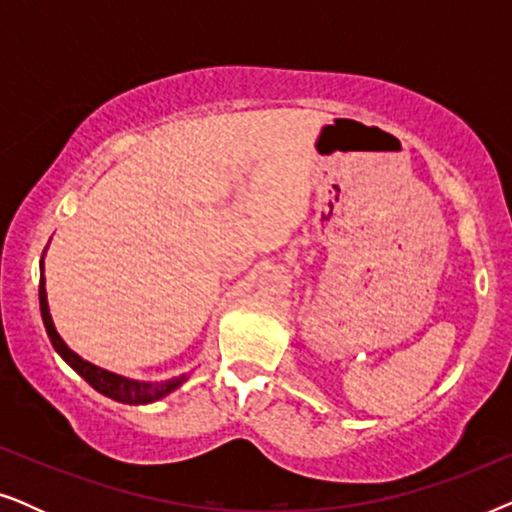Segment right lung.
<instances>
[{"instance_id": "add662e5", "label": "right lung", "mask_w": 512, "mask_h": 512, "mask_svg": "<svg viewBox=\"0 0 512 512\" xmlns=\"http://www.w3.org/2000/svg\"><path fill=\"white\" fill-rule=\"evenodd\" d=\"M46 254V251H44ZM39 307H41V319H44L48 340L55 352H58L69 368H74L83 380H86L90 387L95 391H100L102 396L114 398L118 403L125 405H146V403H156L160 398H165L167 394H172L174 389H179L181 384L188 380V375H179L172 377V380H160V382H144V380H132V377L111 373V370H104L95 363H90L86 359H81L79 354L72 352L67 347V342L60 338L58 328L53 324L51 310H48V296H46V277H44V256H41L39 263Z\"/></svg>"}]
</instances>
